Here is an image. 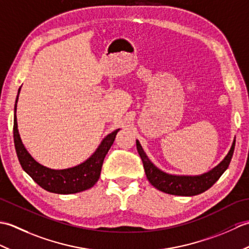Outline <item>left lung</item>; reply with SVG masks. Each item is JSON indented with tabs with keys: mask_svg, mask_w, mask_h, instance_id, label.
Instances as JSON below:
<instances>
[{
	"mask_svg": "<svg viewBox=\"0 0 249 249\" xmlns=\"http://www.w3.org/2000/svg\"><path fill=\"white\" fill-rule=\"evenodd\" d=\"M234 146L235 140L233 141L231 150L225 160L210 172L204 173L199 177H178L167 174L160 171V169H157L145 155L139 141H137V150H138L142 163H143L144 171L149 182L155 188L160 190V192L176 196L199 195L208 190L210 187H212L216 181L221 177V174L226 171V169L229 167L232 155H233L234 152Z\"/></svg>",
	"mask_w": 249,
	"mask_h": 249,
	"instance_id": "left-lung-1",
	"label": "left lung"
}]
</instances>
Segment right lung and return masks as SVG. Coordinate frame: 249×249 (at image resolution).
Returning <instances> with one entry per match:
<instances>
[{"label":"right lung","mask_w":249,"mask_h":249,"mask_svg":"<svg viewBox=\"0 0 249 249\" xmlns=\"http://www.w3.org/2000/svg\"><path fill=\"white\" fill-rule=\"evenodd\" d=\"M118 131L119 129H116L106 137L96 152L81 165L64 170H53L41 166L25 150L19 136L16 113L14 118V142L21 167L41 188L47 192L62 195L80 193L94 186L98 181L104 160L113 144Z\"/></svg>","instance_id":"right-lung-1"}]
</instances>
